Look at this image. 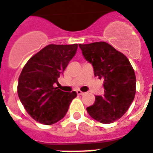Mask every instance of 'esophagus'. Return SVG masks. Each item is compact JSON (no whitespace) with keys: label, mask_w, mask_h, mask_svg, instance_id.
Listing matches in <instances>:
<instances>
[{"label":"esophagus","mask_w":153,"mask_h":153,"mask_svg":"<svg viewBox=\"0 0 153 153\" xmlns=\"http://www.w3.org/2000/svg\"><path fill=\"white\" fill-rule=\"evenodd\" d=\"M76 92L78 95H84V92H82V91H80V90H77Z\"/></svg>","instance_id":"34e87169"}]
</instances>
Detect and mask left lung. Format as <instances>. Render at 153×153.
Masks as SVG:
<instances>
[{
	"instance_id": "obj_1",
	"label": "left lung",
	"mask_w": 153,
	"mask_h": 153,
	"mask_svg": "<svg viewBox=\"0 0 153 153\" xmlns=\"http://www.w3.org/2000/svg\"><path fill=\"white\" fill-rule=\"evenodd\" d=\"M79 46L84 58L92 65L95 76L103 80L104 93L95 96L94 104L87 107V112L102 124L116 121L127 112L134 100V69L125 55L106 42Z\"/></svg>"
}]
</instances>
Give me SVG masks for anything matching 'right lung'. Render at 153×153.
I'll use <instances>...</instances> for the list:
<instances>
[{
    "label": "right lung",
    "instance_id": "1",
    "mask_svg": "<svg viewBox=\"0 0 153 153\" xmlns=\"http://www.w3.org/2000/svg\"><path fill=\"white\" fill-rule=\"evenodd\" d=\"M78 44L48 45L31 57L18 83V95L27 113L37 122L50 125L61 120L76 92L58 89L55 85L77 52Z\"/></svg>",
    "mask_w": 153,
    "mask_h": 153
}]
</instances>
